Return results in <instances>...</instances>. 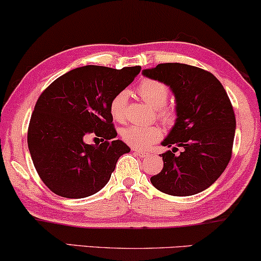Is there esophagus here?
I'll list each match as a JSON object with an SVG mask.
<instances>
[{"instance_id":"1","label":"esophagus","mask_w":261,"mask_h":261,"mask_svg":"<svg viewBox=\"0 0 261 261\" xmlns=\"http://www.w3.org/2000/svg\"><path fill=\"white\" fill-rule=\"evenodd\" d=\"M132 151H133L135 154L139 155V157H141V158H145V157H147V155L150 154V153H147V152H145V151L137 150V148H133V150H132Z\"/></svg>"}]
</instances>
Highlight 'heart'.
<instances>
[{
    "label": "heart",
    "instance_id": "heart-1",
    "mask_svg": "<svg viewBox=\"0 0 261 261\" xmlns=\"http://www.w3.org/2000/svg\"><path fill=\"white\" fill-rule=\"evenodd\" d=\"M137 92L147 106L152 109H157V116L162 122L168 124L174 118V113L168 108H164L168 100L169 90L164 84L160 81L145 79L139 84ZM127 103L128 92L120 91L113 97L110 101V114L118 122H123L127 117ZM121 137L123 141L134 148L145 150L160 140L162 132L157 126H139V124H130L121 130Z\"/></svg>",
    "mask_w": 261,
    "mask_h": 261
}]
</instances>
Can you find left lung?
<instances>
[{
    "label": "left lung",
    "mask_w": 261,
    "mask_h": 261,
    "mask_svg": "<svg viewBox=\"0 0 261 261\" xmlns=\"http://www.w3.org/2000/svg\"><path fill=\"white\" fill-rule=\"evenodd\" d=\"M143 75L167 85L175 97L176 120L162 145L163 169L152 176L158 191L188 197L207 189L231 158L236 120L224 87L210 72L184 63H161ZM178 147L180 155H175Z\"/></svg>",
    "instance_id": "obj_1"
}]
</instances>
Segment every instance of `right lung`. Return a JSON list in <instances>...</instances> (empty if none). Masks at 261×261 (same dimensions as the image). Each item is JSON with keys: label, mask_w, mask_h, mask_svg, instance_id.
Instances as JSON below:
<instances>
[{"label": "right lung", "mask_w": 261, "mask_h": 261, "mask_svg": "<svg viewBox=\"0 0 261 261\" xmlns=\"http://www.w3.org/2000/svg\"><path fill=\"white\" fill-rule=\"evenodd\" d=\"M140 66L114 69L84 66L57 77L37 100L27 144L39 177L63 198L96 194L110 180L118 158L130 148L116 140L110 101L129 85ZM91 133L106 139L87 144Z\"/></svg>", "instance_id": "obj_1"}]
</instances>
